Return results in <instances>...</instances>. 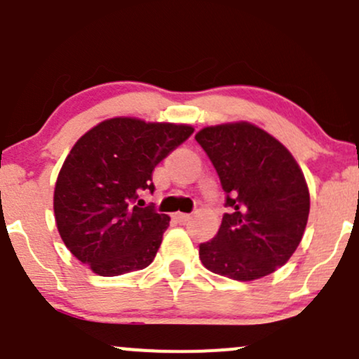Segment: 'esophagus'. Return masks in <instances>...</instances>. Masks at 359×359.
I'll list each match as a JSON object with an SVG mask.
<instances>
[{
    "label": "esophagus",
    "mask_w": 359,
    "mask_h": 359,
    "mask_svg": "<svg viewBox=\"0 0 359 359\" xmlns=\"http://www.w3.org/2000/svg\"><path fill=\"white\" fill-rule=\"evenodd\" d=\"M175 218H177V222H180V224H186V222L191 220V215L189 213H175Z\"/></svg>",
    "instance_id": "34e87169"
}]
</instances>
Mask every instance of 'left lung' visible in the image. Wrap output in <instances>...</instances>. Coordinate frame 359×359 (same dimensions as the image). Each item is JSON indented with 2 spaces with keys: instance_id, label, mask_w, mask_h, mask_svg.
Returning <instances> with one entry per match:
<instances>
[{
  "instance_id": "8db88e82",
  "label": "left lung",
  "mask_w": 359,
  "mask_h": 359,
  "mask_svg": "<svg viewBox=\"0 0 359 359\" xmlns=\"http://www.w3.org/2000/svg\"><path fill=\"white\" fill-rule=\"evenodd\" d=\"M196 141L217 170L230 210L217 236L199 244L203 265L241 282L273 273L306 229L309 192L299 165L277 139L248 122L206 127Z\"/></svg>"
}]
</instances>
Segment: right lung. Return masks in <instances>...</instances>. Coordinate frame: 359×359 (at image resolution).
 <instances>
[{
  "mask_svg": "<svg viewBox=\"0 0 359 359\" xmlns=\"http://www.w3.org/2000/svg\"><path fill=\"white\" fill-rule=\"evenodd\" d=\"M194 129L137 118L104 120L67 156L55 187L58 232L72 255L103 277L142 270L156 256L170 217L144 206L153 170Z\"/></svg>",
  "mask_w": 359,
  "mask_h": 359,
  "instance_id": "right-lung-1",
  "label": "right lung"
}]
</instances>
